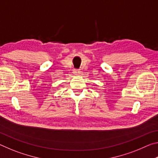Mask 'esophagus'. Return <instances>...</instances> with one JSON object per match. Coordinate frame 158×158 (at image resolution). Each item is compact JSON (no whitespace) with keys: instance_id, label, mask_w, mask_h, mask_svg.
Returning <instances> with one entry per match:
<instances>
[{"instance_id":"obj_1","label":"esophagus","mask_w":158,"mask_h":158,"mask_svg":"<svg viewBox=\"0 0 158 158\" xmlns=\"http://www.w3.org/2000/svg\"><path fill=\"white\" fill-rule=\"evenodd\" d=\"M73 73H74V74H78L80 73V71H79V70H76V69H74Z\"/></svg>"}]
</instances>
